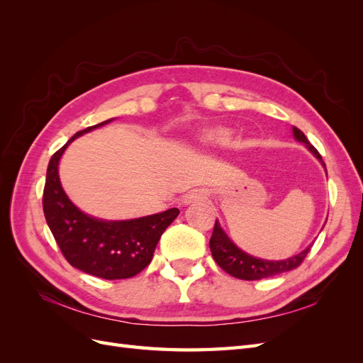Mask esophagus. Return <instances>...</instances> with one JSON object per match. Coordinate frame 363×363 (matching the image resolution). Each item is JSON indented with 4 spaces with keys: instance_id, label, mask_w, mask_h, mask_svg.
<instances>
[{
    "instance_id": "1",
    "label": "esophagus",
    "mask_w": 363,
    "mask_h": 363,
    "mask_svg": "<svg viewBox=\"0 0 363 363\" xmlns=\"http://www.w3.org/2000/svg\"><path fill=\"white\" fill-rule=\"evenodd\" d=\"M207 199V194L203 189H196V191H191L184 195L183 199V204H192V203H199Z\"/></svg>"
}]
</instances>
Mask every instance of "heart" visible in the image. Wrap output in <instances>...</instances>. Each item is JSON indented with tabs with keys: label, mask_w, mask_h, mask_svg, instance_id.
Returning a JSON list of instances; mask_svg holds the SVG:
<instances>
[{
	"label": "heart",
	"mask_w": 363,
	"mask_h": 363,
	"mask_svg": "<svg viewBox=\"0 0 363 363\" xmlns=\"http://www.w3.org/2000/svg\"><path fill=\"white\" fill-rule=\"evenodd\" d=\"M230 138V131H227L225 128H218L207 133V139L213 140V142H225Z\"/></svg>",
	"instance_id": "obj_1"
}]
</instances>
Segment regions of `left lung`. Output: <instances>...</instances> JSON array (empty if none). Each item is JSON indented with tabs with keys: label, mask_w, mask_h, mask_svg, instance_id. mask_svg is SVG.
<instances>
[{
	"label": "left lung",
	"mask_w": 363,
	"mask_h": 363,
	"mask_svg": "<svg viewBox=\"0 0 363 363\" xmlns=\"http://www.w3.org/2000/svg\"><path fill=\"white\" fill-rule=\"evenodd\" d=\"M292 131H294L295 139L298 142H303V144L313 152V156L324 164L321 155L316 151V148L311 144V142L307 140L303 131L296 127H294ZM208 245H211L212 257L218 265L221 267L227 274H230V276L240 280H260V279L272 277V276H277V274L288 272L291 269L298 268L312 247L309 245L304 251H301L300 255L284 259V260L257 259L247 255V252H244L242 250H239L223 232V228L219 227L218 221H215L213 233L211 240H208Z\"/></svg>",
	"instance_id": "8db88e82"
}]
</instances>
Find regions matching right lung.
<instances>
[{"label":"right lung","instance_id":"obj_1","mask_svg":"<svg viewBox=\"0 0 363 363\" xmlns=\"http://www.w3.org/2000/svg\"><path fill=\"white\" fill-rule=\"evenodd\" d=\"M108 121L77 131L54 152L48 163L42 206L51 233L69 265L95 277L121 280L135 277L150 265L162 233L180 211L172 207L130 221H103L83 213L71 203L60 184L59 160L75 138Z\"/></svg>","mask_w":363,"mask_h":363}]
</instances>
